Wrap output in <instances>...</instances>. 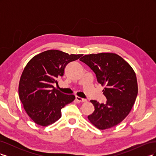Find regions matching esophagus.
I'll return each mask as SVG.
<instances>
[{"label":"esophagus","instance_id":"34e87169","mask_svg":"<svg viewBox=\"0 0 156 156\" xmlns=\"http://www.w3.org/2000/svg\"><path fill=\"white\" fill-rule=\"evenodd\" d=\"M75 99H76V100H77V101H79V102H84V101H87L86 99L82 98H81V97L77 96H75Z\"/></svg>","mask_w":156,"mask_h":156}]
</instances>
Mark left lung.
<instances>
[{"mask_svg":"<svg viewBox=\"0 0 156 156\" xmlns=\"http://www.w3.org/2000/svg\"><path fill=\"white\" fill-rule=\"evenodd\" d=\"M95 73L98 82L105 86L103 94L105 103L90 100L94 111L88 116L99 129L114 127L129 115L138 94L136 75L131 66L115 53H101L83 56L80 58Z\"/></svg>","mask_w":156,"mask_h":156,"instance_id":"obj_1","label":"left lung"}]
</instances>
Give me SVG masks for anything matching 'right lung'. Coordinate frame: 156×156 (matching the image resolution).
I'll list each match as a JSON object with an SVG mask.
<instances>
[{
    "label": "right lung",
    "mask_w": 156,
    "mask_h": 156,
    "mask_svg": "<svg viewBox=\"0 0 156 156\" xmlns=\"http://www.w3.org/2000/svg\"><path fill=\"white\" fill-rule=\"evenodd\" d=\"M82 56L48 50L27 63L19 84V96L27 115L37 125L55 123L62 116L61 109L75 100L74 95L63 94L53 84H58L68 64Z\"/></svg>",
    "instance_id": "1"
}]
</instances>
